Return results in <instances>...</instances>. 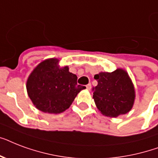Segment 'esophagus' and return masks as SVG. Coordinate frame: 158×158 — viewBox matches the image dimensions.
<instances>
[{"instance_id":"obj_1","label":"esophagus","mask_w":158,"mask_h":158,"mask_svg":"<svg viewBox=\"0 0 158 158\" xmlns=\"http://www.w3.org/2000/svg\"><path fill=\"white\" fill-rule=\"evenodd\" d=\"M91 88H92V85L90 84H89L88 85H86V89H88V90H90V89H91Z\"/></svg>"}]
</instances>
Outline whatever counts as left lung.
Here are the masks:
<instances>
[{
  "instance_id": "8db88e82",
  "label": "left lung",
  "mask_w": 158,
  "mask_h": 158,
  "mask_svg": "<svg viewBox=\"0 0 158 158\" xmlns=\"http://www.w3.org/2000/svg\"><path fill=\"white\" fill-rule=\"evenodd\" d=\"M94 79L98 85L94 89L93 98L102 115L117 117L132 109L135 89L126 70L118 68L113 72H100Z\"/></svg>"
}]
</instances>
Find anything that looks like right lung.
Returning a JSON list of instances; mask_svg holds the SVG:
<instances>
[{
    "instance_id": "1",
    "label": "right lung",
    "mask_w": 158,
    "mask_h": 158,
    "mask_svg": "<svg viewBox=\"0 0 158 158\" xmlns=\"http://www.w3.org/2000/svg\"><path fill=\"white\" fill-rule=\"evenodd\" d=\"M60 60L49 58L40 62L26 82L29 98L38 110L59 114L70 106L85 87L77 84V76L69 67L60 66Z\"/></svg>"
}]
</instances>
